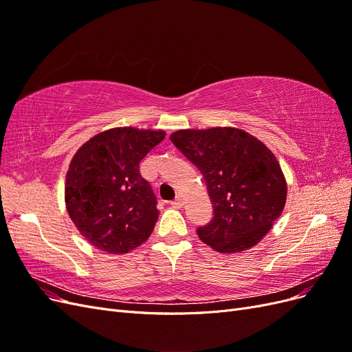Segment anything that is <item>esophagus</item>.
Segmentation results:
<instances>
[{
	"label": "esophagus",
	"instance_id": "1",
	"mask_svg": "<svg viewBox=\"0 0 352 352\" xmlns=\"http://www.w3.org/2000/svg\"><path fill=\"white\" fill-rule=\"evenodd\" d=\"M170 204H172V207H175V208H182L184 207V198H182V195H177L172 202H170Z\"/></svg>",
	"mask_w": 352,
	"mask_h": 352
}]
</instances>
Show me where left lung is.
Wrapping results in <instances>:
<instances>
[{"label": "left lung", "instance_id": "1", "mask_svg": "<svg viewBox=\"0 0 352 352\" xmlns=\"http://www.w3.org/2000/svg\"><path fill=\"white\" fill-rule=\"evenodd\" d=\"M170 140L204 176L214 214L197 229L212 250L233 254L257 245L282 214L286 180L274 154L235 127L184 129Z\"/></svg>", "mask_w": 352, "mask_h": 352}]
</instances>
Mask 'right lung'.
<instances>
[{
    "label": "right lung",
    "mask_w": 352,
    "mask_h": 352,
    "mask_svg": "<svg viewBox=\"0 0 352 352\" xmlns=\"http://www.w3.org/2000/svg\"><path fill=\"white\" fill-rule=\"evenodd\" d=\"M164 136L163 131L114 127L91 138L72 158L66 208L95 248L126 254L150 238L158 219L157 198L140 163Z\"/></svg>",
    "instance_id": "right-lung-1"
}]
</instances>
